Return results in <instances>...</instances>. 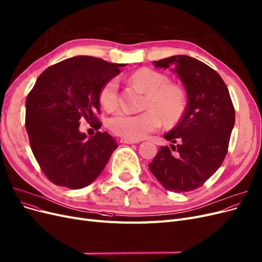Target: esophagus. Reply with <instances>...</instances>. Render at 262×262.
<instances>
[{
    "mask_svg": "<svg viewBox=\"0 0 262 262\" xmlns=\"http://www.w3.org/2000/svg\"><path fill=\"white\" fill-rule=\"evenodd\" d=\"M120 143H124V144H135V143H139V142L135 141V140H130V139H120Z\"/></svg>",
    "mask_w": 262,
    "mask_h": 262,
    "instance_id": "1",
    "label": "esophagus"
}]
</instances>
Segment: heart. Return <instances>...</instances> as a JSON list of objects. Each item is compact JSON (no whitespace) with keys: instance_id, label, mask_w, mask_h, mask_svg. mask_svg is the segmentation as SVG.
<instances>
[{"instance_id":"1","label":"heart","mask_w":262,"mask_h":262,"mask_svg":"<svg viewBox=\"0 0 262 262\" xmlns=\"http://www.w3.org/2000/svg\"><path fill=\"white\" fill-rule=\"evenodd\" d=\"M130 81L146 93L143 113L130 114L120 112L108 120V128L118 137L141 140L158 130L162 119L168 125L176 124L185 112L186 98L183 89L168 82L166 75L150 68H141L131 75ZM101 105L112 112L118 106V80L113 78L102 86Z\"/></svg>"}]
</instances>
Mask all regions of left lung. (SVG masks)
Listing matches in <instances>:
<instances>
[{
	"label": "left lung",
	"mask_w": 262,
	"mask_h": 262,
	"mask_svg": "<svg viewBox=\"0 0 262 262\" xmlns=\"http://www.w3.org/2000/svg\"><path fill=\"white\" fill-rule=\"evenodd\" d=\"M154 64L174 67L186 90L187 106L177 127L164 135L172 144L161 146L148 167L168 191H193L220 168L227 156L235 110L223 79L203 61L176 55Z\"/></svg>",
	"instance_id": "1"
}]
</instances>
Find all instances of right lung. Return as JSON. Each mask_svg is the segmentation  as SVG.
<instances>
[{
	"label": "right lung",
	"mask_w": 262,
	"mask_h": 262,
	"mask_svg": "<svg viewBox=\"0 0 262 262\" xmlns=\"http://www.w3.org/2000/svg\"><path fill=\"white\" fill-rule=\"evenodd\" d=\"M124 64L77 56L45 69L26 100V129L30 147L50 181L68 188H82L101 174L118 147L107 132L91 138L80 133V121L101 128L100 91L120 74Z\"/></svg>",
	"instance_id": "obj_1"
}]
</instances>
